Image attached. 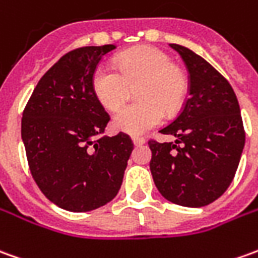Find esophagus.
Here are the masks:
<instances>
[{
	"label": "esophagus",
	"mask_w": 258,
	"mask_h": 258,
	"mask_svg": "<svg viewBox=\"0 0 258 258\" xmlns=\"http://www.w3.org/2000/svg\"><path fill=\"white\" fill-rule=\"evenodd\" d=\"M131 138H133V142H134L135 147H138V145H142V144L145 142V138H142V137H140V135H133Z\"/></svg>",
	"instance_id": "34e87169"
}]
</instances>
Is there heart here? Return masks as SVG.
Segmentation results:
<instances>
[{
    "instance_id": "heart-1",
    "label": "heart",
    "mask_w": 258,
    "mask_h": 258,
    "mask_svg": "<svg viewBox=\"0 0 258 258\" xmlns=\"http://www.w3.org/2000/svg\"><path fill=\"white\" fill-rule=\"evenodd\" d=\"M116 68L99 66L92 75V89L100 104L116 110L137 88L140 102L124 104L113 117L114 128L128 134H142L162 123L165 111L172 114L184 100L187 84L165 51L141 46L117 55Z\"/></svg>"
}]
</instances>
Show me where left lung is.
<instances>
[{
  "label": "left lung",
  "mask_w": 258,
  "mask_h": 258,
  "mask_svg": "<svg viewBox=\"0 0 258 258\" xmlns=\"http://www.w3.org/2000/svg\"><path fill=\"white\" fill-rule=\"evenodd\" d=\"M188 71V98L177 118L160 130L174 142L149 140V169L159 192L173 204L204 207L235 177L244 148L240 107L230 84L208 61L170 44Z\"/></svg>",
  "instance_id": "1"
}]
</instances>
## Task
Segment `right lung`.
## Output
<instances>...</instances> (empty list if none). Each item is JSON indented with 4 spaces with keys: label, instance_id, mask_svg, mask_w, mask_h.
I'll return each mask as SVG.
<instances>
[{
    "label": "right lung",
    "instance_id": "1",
    "mask_svg": "<svg viewBox=\"0 0 258 258\" xmlns=\"http://www.w3.org/2000/svg\"><path fill=\"white\" fill-rule=\"evenodd\" d=\"M113 44L62 55L36 85L22 116L29 169L46 197L62 210L86 212L110 203L134 149L128 135L100 137L110 120L92 75Z\"/></svg>",
    "mask_w": 258,
    "mask_h": 258
}]
</instances>
